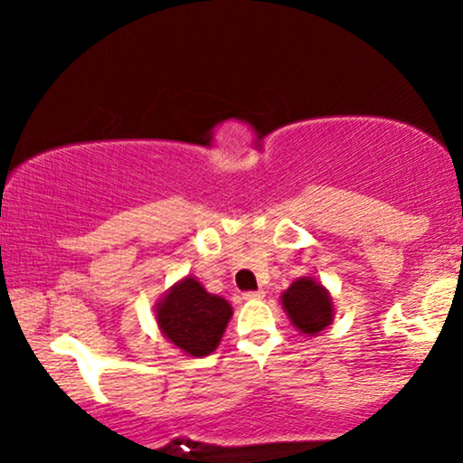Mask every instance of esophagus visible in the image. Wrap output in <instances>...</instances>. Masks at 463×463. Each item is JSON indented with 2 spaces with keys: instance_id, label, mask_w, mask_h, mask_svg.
Instances as JSON below:
<instances>
[{
  "instance_id": "34e87169",
  "label": "esophagus",
  "mask_w": 463,
  "mask_h": 463,
  "mask_svg": "<svg viewBox=\"0 0 463 463\" xmlns=\"http://www.w3.org/2000/svg\"><path fill=\"white\" fill-rule=\"evenodd\" d=\"M265 297V290H249V293H244V299L246 301H257V299H263Z\"/></svg>"
}]
</instances>
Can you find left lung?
Returning <instances> with one entry per match:
<instances>
[{
  "label": "left lung",
  "mask_w": 463,
  "mask_h": 463,
  "mask_svg": "<svg viewBox=\"0 0 463 463\" xmlns=\"http://www.w3.org/2000/svg\"><path fill=\"white\" fill-rule=\"evenodd\" d=\"M282 307L293 325L306 335H318L333 322V299L314 278L303 276L282 293Z\"/></svg>",
  "instance_id": "obj_1"
}]
</instances>
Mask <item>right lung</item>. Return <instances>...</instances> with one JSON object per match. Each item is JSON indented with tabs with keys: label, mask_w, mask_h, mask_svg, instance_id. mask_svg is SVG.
<instances>
[{
	"label": "right lung",
	"mask_w": 463,
	"mask_h": 463,
	"mask_svg": "<svg viewBox=\"0 0 463 463\" xmlns=\"http://www.w3.org/2000/svg\"><path fill=\"white\" fill-rule=\"evenodd\" d=\"M232 314L223 297L211 295L192 276L176 282L156 306V320L164 337L195 358L217 350Z\"/></svg>",
	"instance_id": "right-lung-1"
}]
</instances>
